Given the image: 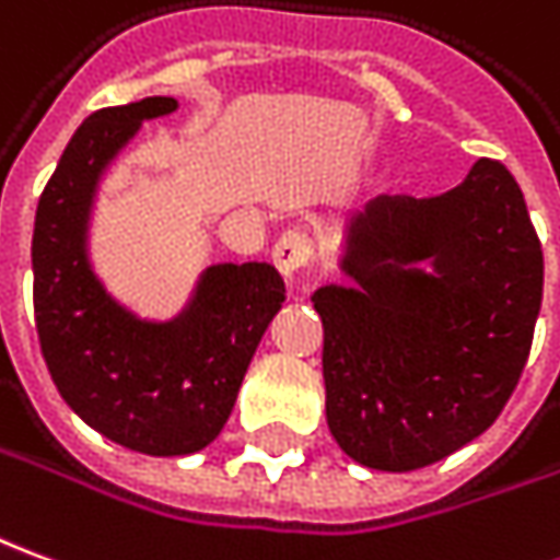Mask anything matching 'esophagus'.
Returning a JSON list of instances; mask_svg holds the SVG:
<instances>
[{
	"instance_id": "1",
	"label": "esophagus",
	"mask_w": 560,
	"mask_h": 560,
	"mask_svg": "<svg viewBox=\"0 0 560 560\" xmlns=\"http://www.w3.org/2000/svg\"><path fill=\"white\" fill-rule=\"evenodd\" d=\"M312 254H315V245L308 240V233H303V230H288L276 242V248H272V264L279 267L284 279H293L296 272H303L312 264Z\"/></svg>"
}]
</instances>
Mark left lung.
Returning a JSON list of instances; mask_svg holds the SVG:
<instances>
[{
  "label": "left lung",
  "mask_w": 560,
  "mask_h": 560,
  "mask_svg": "<svg viewBox=\"0 0 560 560\" xmlns=\"http://www.w3.org/2000/svg\"><path fill=\"white\" fill-rule=\"evenodd\" d=\"M342 272L348 288L312 293L339 448L409 472L491 428L542 300V248L510 170L476 160L440 197H375L348 224Z\"/></svg>",
  "instance_id": "obj_1"
}]
</instances>
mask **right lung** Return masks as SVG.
I'll return each mask as SVG.
<instances>
[{
    "mask_svg": "<svg viewBox=\"0 0 560 560\" xmlns=\"http://www.w3.org/2000/svg\"><path fill=\"white\" fill-rule=\"evenodd\" d=\"M175 108L148 96L93 112L42 190L33 233L35 330L60 397L112 443L158 457L194 455L221 433L284 303L269 264L209 267L172 320L132 315L96 279L88 226L100 178L142 120Z\"/></svg>",
    "mask_w": 560,
    "mask_h": 560,
    "instance_id": "1",
    "label": "right lung"
}]
</instances>
